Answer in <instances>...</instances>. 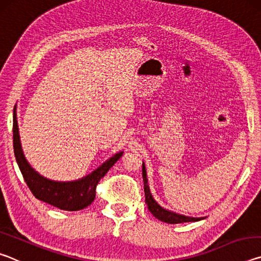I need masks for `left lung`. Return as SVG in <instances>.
<instances>
[{
    "mask_svg": "<svg viewBox=\"0 0 261 261\" xmlns=\"http://www.w3.org/2000/svg\"><path fill=\"white\" fill-rule=\"evenodd\" d=\"M143 180H144V192H145V201L148 206V210L151 213L155 216L156 219L167 223H183V222H194V221H199L204 218H190V216H184L180 214H176L174 212L167 211L158 204V202L153 199L151 191L147 185V177H146V169H145V165L143 163Z\"/></svg>",
    "mask_w": 261,
    "mask_h": 261,
    "instance_id": "1",
    "label": "left lung"
}]
</instances>
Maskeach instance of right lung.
Masks as SVG:
<instances>
[{"mask_svg":"<svg viewBox=\"0 0 261 261\" xmlns=\"http://www.w3.org/2000/svg\"><path fill=\"white\" fill-rule=\"evenodd\" d=\"M14 151L21 175L33 196L51 206L63 211H79L92 204L95 198L96 185L108 173L116 161L123 155V152L115 154L107 162L94 170L91 175L74 182H54L39 175L31 167L21 151L18 125L14 115Z\"/></svg>","mask_w":261,"mask_h":261,"instance_id":"obj_1","label":"right lung"}]
</instances>
